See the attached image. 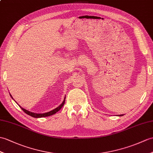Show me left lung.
Returning a JSON list of instances; mask_svg holds the SVG:
<instances>
[{"label": "left lung", "instance_id": "left-lung-1", "mask_svg": "<svg viewBox=\"0 0 153 153\" xmlns=\"http://www.w3.org/2000/svg\"><path fill=\"white\" fill-rule=\"evenodd\" d=\"M123 115H120L119 116H123Z\"/></svg>", "mask_w": 153, "mask_h": 153}]
</instances>
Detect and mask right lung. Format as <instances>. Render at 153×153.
<instances>
[{
  "mask_svg": "<svg viewBox=\"0 0 153 153\" xmlns=\"http://www.w3.org/2000/svg\"><path fill=\"white\" fill-rule=\"evenodd\" d=\"M10 96H11V94H10ZM11 97L12 98V96H11ZM65 98H66V97L65 98V99H64V100H63V102H62V104H60V105L59 106L58 108H55V109L52 110V111H51L48 112V113H42V114H41V113H40V114H39V113H33V112L28 111H27V110L25 109H23V108H21V109H22L23 111L25 113H27V115H30V116L33 117H35V118H40V117H48V116H50V115H54L55 113H56V112L59 111V110L62 108V106L64 105V104H65Z\"/></svg>",
  "mask_w": 153,
  "mask_h": 153,
  "instance_id": "right-lung-1",
  "label": "right lung"
}]
</instances>
